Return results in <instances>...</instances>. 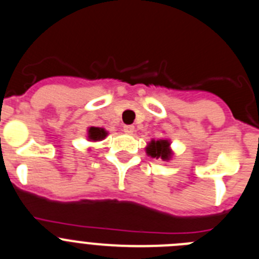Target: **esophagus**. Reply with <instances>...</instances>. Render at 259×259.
Masks as SVG:
<instances>
[{"label": "esophagus", "mask_w": 259, "mask_h": 259, "mask_svg": "<svg viewBox=\"0 0 259 259\" xmlns=\"http://www.w3.org/2000/svg\"><path fill=\"white\" fill-rule=\"evenodd\" d=\"M123 131L127 135H132L135 132V127L134 125H124V127H123Z\"/></svg>", "instance_id": "esophagus-1"}]
</instances>
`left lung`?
<instances>
[{"instance_id": "obj_1", "label": "left lung", "mask_w": 259, "mask_h": 259, "mask_svg": "<svg viewBox=\"0 0 259 259\" xmlns=\"http://www.w3.org/2000/svg\"><path fill=\"white\" fill-rule=\"evenodd\" d=\"M169 140H151L149 142L146 153L151 158L162 159V160H169L172 158V150L169 148Z\"/></svg>"}]
</instances>
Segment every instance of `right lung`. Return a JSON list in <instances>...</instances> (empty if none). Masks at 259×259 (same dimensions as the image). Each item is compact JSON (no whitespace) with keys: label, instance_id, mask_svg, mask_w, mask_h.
Wrapping results in <instances>:
<instances>
[{"label":"right lung","instance_id":"add662e5","mask_svg":"<svg viewBox=\"0 0 259 259\" xmlns=\"http://www.w3.org/2000/svg\"><path fill=\"white\" fill-rule=\"evenodd\" d=\"M108 135V132L101 127H90L89 128V140L90 141H101Z\"/></svg>","mask_w":259,"mask_h":259}]
</instances>
